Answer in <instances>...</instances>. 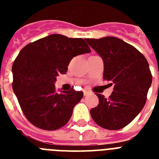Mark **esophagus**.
Here are the masks:
<instances>
[{
  "label": "esophagus",
  "instance_id": "obj_1",
  "mask_svg": "<svg viewBox=\"0 0 159 159\" xmlns=\"http://www.w3.org/2000/svg\"><path fill=\"white\" fill-rule=\"evenodd\" d=\"M83 94H84V96L86 97V96H87V95L89 94V92H87V91H83Z\"/></svg>",
  "mask_w": 159,
  "mask_h": 159
}]
</instances>
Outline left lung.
I'll list each match as a JSON object with an SVG mask.
<instances>
[{"mask_svg": "<svg viewBox=\"0 0 159 159\" xmlns=\"http://www.w3.org/2000/svg\"><path fill=\"white\" fill-rule=\"evenodd\" d=\"M86 41L103 60V79L114 84L108 99L97 93L99 104L91 110V116L102 128L120 129L130 123L145 105L152 84L148 62L134 46L116 37Z\"/></svg>", "mask_w": 159, "mask_h": 159, "instance_id": "8db88e82", "label": "left lung"}]
</instances>
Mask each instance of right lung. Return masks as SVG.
Listing matches in <instances>:
<instances>
[{
    "label": "right lung",
    "mask_w": 159,
    "mask_h": 159,
    "mask_svg": "<svg viewBox=\"0 0 159 159\" xmlns=\"http://www.w3.org/2000/svg\"><path fill=\"white\" fill-rule=\"evenodd\" d=\"M91 52L83 39L53 34L29 43L12 66V88L24 115L32 125L55 130L68 122L83 93L55 88L58 74H65L70 61Z\"/></svg>",
    "instance_id": "right-lung-1"
}]
</instances>
